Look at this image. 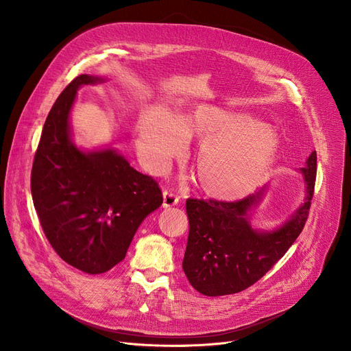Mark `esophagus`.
I'll use <instances>...</instances> for the list:
<instances>
[{
    "label": "esophagus",
    "instance_id": "obj_1",
    "mask_svg": "<svg viewBox=\"0 0 351 351\" xmlns=\"http://www.w3.org/2000/svg\"><path fill=\"white\" fill-rule=\"evenodd\" d=\"M178 202H179V196H176L172 191L166 189L163 192V208L175 206V205H178Z\"/></svg>",
    "mask_w": 351,
    "mask_h": 351
}]
</instances>
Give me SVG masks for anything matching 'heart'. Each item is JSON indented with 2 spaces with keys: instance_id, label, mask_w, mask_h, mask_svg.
<instances>
[{
  "instance_id": "1",
  "label": "heart",
  "mask_w": 351,
  "mask_h": 351,
  "mask_svg": "<svg viewBox=\"0 0 351 351\" xmlns=\"http://www.w3.org/2000/svg\"><path fill=\"white\" fill-rule=\"evenodd\" d=\"M192 135L204 136L195 156L199 185L209 197L223 202L243 199L259 188L280 147L271 128L212 104L175 114L147 106L136 122L138 147L155 173L185 152Z\"/></svg>"
}]
</instances>
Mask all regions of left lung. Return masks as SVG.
Listing matches in <instances>:
<instances>
[{"instance_id": "1", "label": "left lung", "mask_w": 351, "mask_h": 351, "mask_svg": "<svg viewBox=\"0 0 351 351\" xmlns=\"http://www.w3.org/2000/svg\"><path fill=\"white\" fill-rule=\"evenodd\" d=\"M306 196L303 204L274 230L252 226V210L261 204L266 185L236 202L188 199L189 236L183 271L189 283L205 296L239 293L278 263L302 233L315 193L317 155L313 151L299 169Z\"/></svg>"}]
</instances>
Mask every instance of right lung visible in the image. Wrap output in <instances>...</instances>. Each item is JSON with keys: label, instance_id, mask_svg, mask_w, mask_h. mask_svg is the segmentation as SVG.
I'll return each mask as SVG.
<instances>
[{"label": "right lung", "instance_id": "1", "mask_svg": "<svg viewBox=\"0 0 351 351\" xmlns=\"http://www.w3.org/2000/svg\"><path fill=\"white\" fill-rule=\"evenodd\" d=\"M104 81L84 73L61 92L31 172L34 206L48 242L62 261L88 274L122 262L143 219L163 202L156 180L112 147L81 151L72 142L69 114L78 89Z\"/></svg>", "mask_w": 351, "mask_h": 351}]
</instances>
